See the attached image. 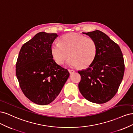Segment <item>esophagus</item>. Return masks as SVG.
<instances>
[{"label":"esophagus","mask_w":133,"mask_h":133,"mask_svg":"<svg viewBox=\"0 0 133 133\" xmlns=\"http://www.w3.org/2000/svg\"><path fill=\"white\" fill-rule=\"evenodd\" d=\"M68 71H69V73L70 74H72L75 73V70H72V69H68Z\"/></svg>","instance_id":"obj_1"}]
</instances>
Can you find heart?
<instances>
[{"label":"heart","instance_id":"heart-1","mask_svg":"<svg viewBox=\"0 0 133 133\" xmlns=\"http://www.w3.org/2000/svg\"><path fill=\"white\" fill-rule=\"evenodd\" d=\"M50 51L54 61L59 65H63L69 56L68 66L85 68L94 61L97 46L91 38L70 33L62 36L59 43L52 44Z\"/></svg>","mask_w":133,"mask_h":133}]
</instances>
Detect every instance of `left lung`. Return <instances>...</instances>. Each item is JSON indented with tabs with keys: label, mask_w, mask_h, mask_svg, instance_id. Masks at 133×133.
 <instances>
[{
	"label": "left lung",
	"mask_w": 133,
	"mask_h": 133,
	"mask_svg": "<svg viewBox=\"0 0 133 133\" xmlns=\"http://www.w3.org/2000/svg\"><path fill=\"white\" fill-rule=\"evenodd\" d=\"M93 39L97 53L94 61L85 70L79 71L80 93L88 101L103 104L117 92L124 74L125 65L119 46L100 30L83 33Z\"/></svg>",
	"instance_id": "8db88e82"
}]
</instances>
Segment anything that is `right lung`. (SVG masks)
<instances>
[{
  "label": "right lung",
  "mask_w": 133,
  "mask_h": 133,
  "mask_svg": "<svg viewBox=\"0 0 133 133\" xmlns=\"http://www.w3.org/2000/svg\"><path fill=\"white\" fill-rule=\"evenodd\" d=\"M58 36L43 31L37 34L23 44L16 63V75L23 92L38 105L54 101L70 75L51 54V45Z\"/></svg>",
  "instance_id": "add662e5"
}]
</instances>
